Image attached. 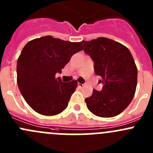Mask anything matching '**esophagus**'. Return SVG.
<instances>
[{
  "mask_svg": "<svg viewBox=\"0 0 153 153\" xmlns=\"http://www.w3.org/2000/svg\"><path fill=\"white\" fill-rule=\"evenodd\" d=\"M78 87L82 88L83 86H84V84H81V83H78Z\"/></svg>",
  "mask_w": 153,
  "mask_h": 153,
  "instance_id": "1",
  "label": "esophagus"
}]
</instances>
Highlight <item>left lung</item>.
Segmentation results:
<instances>
[{"label":"left lung","instance_id":"8db88e82","mask_svg":"<svg viewBox=\"0 0 153 153\" xmlns=\"http://www.w3.org/2000/svg\"><path fill=\"white\" fill-rule=\"evenodd\" d=\"M81 44L94 61V70L103 84L101 91L93 89L85 99L88 109L102 118L119 115L130 104L136 89L138 70L130 51L106 38L82 41Z\"/></svg>","mask_w":153,"mask_h":153}]
</instances>
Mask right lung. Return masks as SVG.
<instances>
[{"instance_id": "right-lung-1", "label": "right lung", "mask_w": 153, "mask_h": 153, "mask_svg": "<svg viewBox=\"0 0 153 153\" xmlns=\"http://www.w3.org/2000/svg\"><path fill=\"white\" fill-rule=\"evenodd\" d=\"M83 49L81 42L44 36L25 45L17 62V82L26 102L44 115H55L67 107L78 82H63L55 74Z\"/></svg>"}]
</instances>
